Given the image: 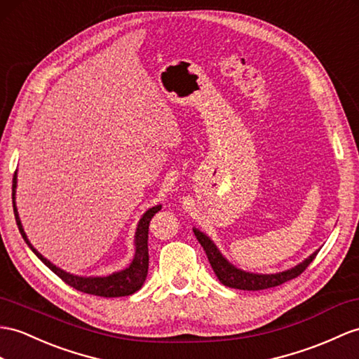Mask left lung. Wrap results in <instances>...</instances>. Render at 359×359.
<instances>
[{
    "instance_id": "1",
    "label": "left lung",
    "mask_w": 359,
    "mask_h": 359,
    "mask_svg": "<svg viewBox=\"0 0 359 359\" xmlns=\"http://www.w3.org/2000/svg\"><path fill=\"white\" fill-rule=\"evenodd\" d=\"M194 233L196 236L198 242L203 245L205 255L208 257L210 265H212L215 274L219 278V282L229 287H234V290H243V291H260L268 290V287H274L282 285L287 280H292L297 276H300L303 271L309 266L311 262L316 259L318 255L317 250L312 252L309 257H306L299 265H295L286 271H280L276 274H257L250 273V271H243L241 268H236L233 264L226 260L222 252L215 245V242L208 238V236L198 229H194Z\"/></svg>"
}]
</instances>
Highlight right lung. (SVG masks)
Instances as JSON below:
<instances>
[{
	"mask_svg": "<svg viewBox=\"0 0 359 359\" xmlns=\"http://www.w3.org/2000/svg\"><path fill=\"white\" fill-rule=\"evenodd\" d=\"M16 184H18V178H16V172L13 175V186H12V199H13V213H15V219L16 225H18L20 233L22 236V239L27 243L29 248L36 255L42 264L48 266L56 276H59L62 280L73 286L74 290L85 292V294H91V295H99V297H125L137 292L140 287L143 286L146 276H147V268H149V250H147V234H149V222L154 217L156 212H160L161 205H155L152 208L147 210V212L140 217V221L137 224V230L134 236V245H135V252L134 257L130 260V264L121 271H116L109 276H95V277H83V276H76L72 273H67V271L60 269L55 264H51L48 259L43 257L41 252L34 248L27 234H25L22 224L18 215V208H16L15 203V196H16Z\"/></svg>",
	"mask_w": 359,
	"mask_h": 359,
	"instance_id": "right-lung-1",
	"label": "right lung"
}]
</instances>
